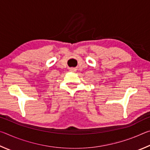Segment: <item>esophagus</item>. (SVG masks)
<instances>
[{
	"instance_id": "esophagus-1",
	"label": "esophagus",
	"mask_w": 150,
	"mask_h": 150,
	"mask_svg": "<svg viewBox=\"0 0 150 150\" xmlns=\"http://www.w3.org/2000/svg\"><path fill=\"white\" fill-rule=\"evenodd\" d=\"M70 71H75L76 69H75V68H72V69H70Z\"/></svg>"
}]
</instances>
